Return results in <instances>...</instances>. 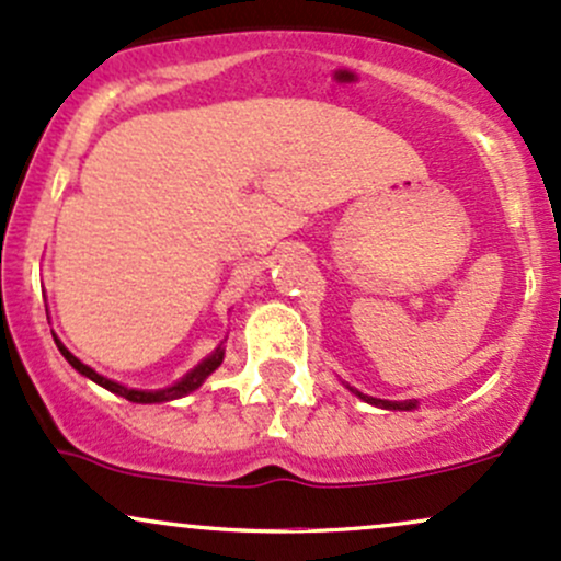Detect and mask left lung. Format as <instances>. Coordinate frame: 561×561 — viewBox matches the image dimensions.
Segmentation results:
<instances>
[{
	"label": "left lung",
	"instance_id": "1",
	"mask_svg": "<svg viewBox=\"0 0 561 561\" xmlns=\"http://www.w3.org/2000/svg\"><path fill=\"white\" fill-rule=\"evenodd\" d=\"M352 389V387H350ZM352 392L357 394V398L360 400H365V402H370V405H376V408H387V411H413V408H416V400H405V402H392V400H379V398H368V394H363V392H357V389H352Z\"/></svg>",
	"mask_w": 561,
	"mask_h": 561
}]
</instances>
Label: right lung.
<instances>
[{
    "label": "right lung",
    "mask_w": 561,
    "mask_h": 561,
    "mask_svg": "<svg viewBox=\"0 0 561 561\" xmlns=\"http://www.w3.org/2000/svg\"><path fill=\"white\" fill-rule=\"evenodd\" d=\"M55 344H58L60 355L66 357V360L71 363L73 368H77L81 376H87V379H92L94 383H100V387H105V389H108V392L118 394V398H127L129 402H167V400L185 398V394L196 392V389L201 387V383L206 381V376H211L214 370H217L219 365H222V357H225L222 344H219V347L214 350L211 355L206 357V360H201V363L196 365V368L191 370V374L182 376V379H180L178 383H172V387H167V389H129V387H124V383L105 379V376H100L98 370H92L90 365L81 363L77 355H71V352H68L66 347H62V344L58 342V339H55Z\"/></svg>",
    "instance_id": "1"
}]
</instances>
